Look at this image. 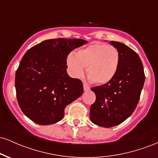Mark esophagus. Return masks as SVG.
<instances>
[{
	"label": "esophagus",
	"instance_id": "1",
	"mask_svg": "<svg viewBox=\"0 0 158 158\" xmlns=\"http://www.w3.org/2000/svg\"><path fill=\"white\" fill-rule=\"evenodd\" d=\"M83 88H84V90H85V91H88V90H90L89 87H88V85H85V84L84 85H83Z\"/></svg>",
	"mask_w": 158,
	"mask_h": 158
}]
</instances>
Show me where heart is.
Listing matches in <instances>:
<instances>
[{
    "label": "heart",
    "instance_id": "heart-1",
    "mask_svg": "<svg viewBox=\"0 0 158 158\" xmlns=\"http://www.w3.org/2000/svg\"><path fill=\"white\" fill-rule=\"evenodd\" d=\"M119 64V52L112 45L94 43L70 54L67 64L73 77L79 78L85 73L90 81L99 85L106 84L115 77Z\"/></svg>",
    "mask_w": 158,
    "mask_h": 158
}]
</instances>
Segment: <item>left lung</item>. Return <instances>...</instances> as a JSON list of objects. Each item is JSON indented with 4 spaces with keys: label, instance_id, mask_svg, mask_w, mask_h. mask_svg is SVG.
<instances>
[{
    "label": "left lung",
    "instance_id": "8db88e82",
    "mask_svg": "<svg viewBox=\"0 0 158 158\" xmlns=\"http://www.w3.org/2000/svg\"><path fill=\"white\" fill-rule=\"evenodd\" d=\"M110 44L119 52L118 70L109 82L91 88L96 101L90 112L91 122L105 128L117 126L131 115L145 81L142 61L137 52L118 41Z\"/></svg>",
    "mask_w": 158,
    "mask_h": 158
}]
</instances>
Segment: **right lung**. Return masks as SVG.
<instances>
[{
	"label": "right lung",
	"instance_id": "add662e5",
	"mask_svg": "<svg viewBox=\"0 0 158 158\" xmlns=\"http://www.w3.org/2000/svg\"><path fill=\"white\" fill-rule=\"evenodd\" d=\"M83 39H56L27 50L15 73V90L23 113L43 126L61 120L64 108L83 94L81 80L67 73V58Z\"/></svg>",
	"mask_w": 158,
	"mask_h": 158
}]
</instances>
